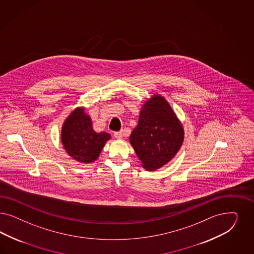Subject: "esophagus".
I'll return each mask as SVG.
<instances>
[{"label":"esophagus","instance_id":"1","mask_svg":"<svg viewBox=\"0 0 254 254\" xmlns=\"http://www.w3.org/2000/svg\"><path fill=\"white\" fill-rule=\"evenodd\" d=\"M114 137H115L117 140H121L123 138L122 132H114Z\"/></svg>","mask_w":254,"mask_h":254}]
</instances>
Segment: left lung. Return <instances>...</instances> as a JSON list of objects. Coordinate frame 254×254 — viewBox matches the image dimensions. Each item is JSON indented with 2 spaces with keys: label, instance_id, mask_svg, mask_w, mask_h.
Returning <instances> with one entry per match:
<instances>
[{
  "label": "left lung",
  "instance_id": "8db88e82",
  "mask_svg": "<svg viewBox=\"0 0 254 254\" xmlns=\"http://www.w3.org/2000/svg\"><path fill=\"white\" fill-rule=\"evenodd\" d=\"M183 127L162 96H153L140 112L138 126L129 140L146 170L154 171L168 163L181 147Z\"/></svg>",
  "mask_w": 254,
  "mask_h": 254
}]
</instances>
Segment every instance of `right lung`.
I'll list each match as a JSON object with an SVG mask.
<instances>
[{"mask_svg":"<svg viewBox=\"0 0 254 254\" xmlns=\"http://www.w3.org/2000/svg\"><path fill=\"white\" fill-rule=\"evenodd\" d=\"M110 138L106 132L94 131L91 118L82 109H77L70 114L62 129L64 147L70 157L83 163L96 160Z\"/></svg>","mask_w":254,"mask_h":254,"instance_id":"obj_1","label":"right lung"}]
</instances>
